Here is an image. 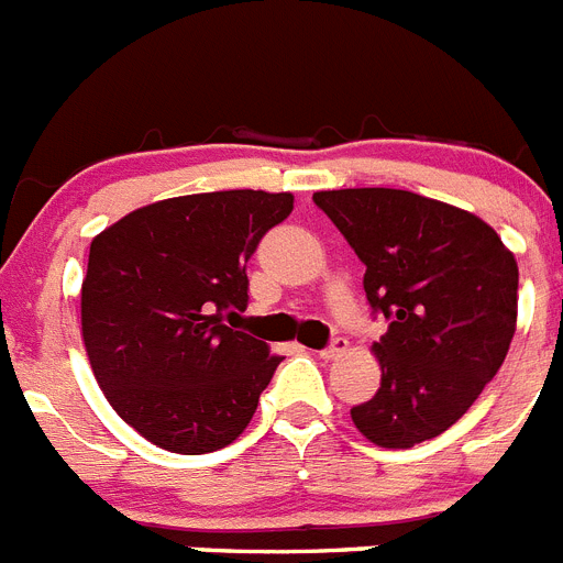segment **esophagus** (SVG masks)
Returning <instances> with one entry per match:
<instances>
[{
  "label": "esophagus",
  "mask_w": 563,
  "mask_h": 563,
  "mask_svg": "<svg viewBox=\"0 0 563 563\" xmlns=\"http://www.w3.org/2000/svg\"><path fill=\"white\" fill-rule=\"evenodd\" d=\"M346 350H350V341H346V338H332L330 346H324L318 355L324 357V361H335V357H341Z\"/></svg>",
  "instance_id": "1"
}]
</instances>
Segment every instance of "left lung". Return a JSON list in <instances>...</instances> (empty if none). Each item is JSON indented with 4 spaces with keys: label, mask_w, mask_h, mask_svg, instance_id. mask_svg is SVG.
Wrapping results in <instances>:
<instances>
[{
    "label": "left lung",
    "mask_w": 563,
    "mask_h": 563,
    "mask_svg": "<svg viewBox=\"0 0 563 563\" xmlns=\"http://www.w3.org/2000/svg\"><path fill=\"white\" fill-rule=\"evenodd\" d=\"M361 258L380 389L352 422L380 449H411L451 429L494 380L516 332L519 267L474 213L400 188L312 194Z\"/></svg>",
    "instance_id": "left-lung-1"
}]
</instances>
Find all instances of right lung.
Listing matches in <instances>:
<instances>
[{
  "instance_id": "right-lung-1",
  "label": "right lung",
  "mask_w": 563,
  "mask_h": 563,
  "mask_svg": "<svg viewBox=\"0 0 563 563\" xmlns=\"http://www.w3.org/2000/svg\"><path fill=\"white\" fill-rule=\"evenodd\" d=\"M292 194L211 191L126 213L89 245L81 332L123 422L174 454L225 449L282 357L228 327L247 307V258Z\"/></svg>"
}]
</instances>
